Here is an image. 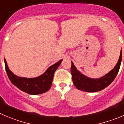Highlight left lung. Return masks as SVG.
Segmentation results:
<instances>
[{
    "label": "left lung",
    "instance_id": "1",
    "mask_svg": "<svg viewBox=\"0 0 124 124\" xmlns=\"http://www.w3.org/2000/svg\"><path fill=\"white\" fill-rule=\"evenodd\" d=\"M122 61V50L117 64L108 73L99 79H91L79 71L71 62V73L74 86L79 90L86 92H97L107 87L114 80L119 70Z\"/></svg>",
    "mask_w": 124,
    "mask_h": 124
}]
</instances>
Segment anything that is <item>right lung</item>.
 <instances>
[{"label": "right lung", "mask_w": 124, "mask_h": 124, "mask_svg": "<svg viewBox=\"0 0 124 124\" xmlns=\"http://www.w3.org/2000/svg\"><path fill=\"white\" fill-rule=\"evenodd\" d=\"M4 61L6 72L12 84L28 94L35 95L42 94L50 90L52 84L54 74L61 65L62 60H60L57 63L49 67L41 76L34 78L17 76L9 69L5 59H4Z\"/></svg>", "instance_id": "right-lung-1"}]
</instances>
